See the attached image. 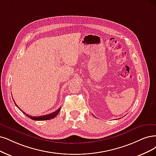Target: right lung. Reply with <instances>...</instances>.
Returning <instances> with one entry per match:
<instances>
[{
  "instance_id": "1",
  "label": "right lung",
  "mask_w": 156,
  "mask_h": 156,
  "mask_svg": "<svg viewBox=\"0 0 156 156\" xmlns=\"http://www.w3.org/2000/svg\"><path fill=\"white\" fill-rule=\"evenodd\" d=\"M13 98V97H12ZM13 101H14V103H15V105L18 107L20 110L24 113V114H26V116H27L28 118H30V119H33V120H36V121H42V120H49V119H53V118H55L58 114V113H59V112L60 111V109H61V107H60L58 109V110H56V111H55V112H52V113H51V114H46V115H44V116H38V117H35V116H30V115L29 114H26L24 112H23V111H22L21 109L17 106V105L15 103V101L13 100Z\"/></svg>"
}]
</instances>
